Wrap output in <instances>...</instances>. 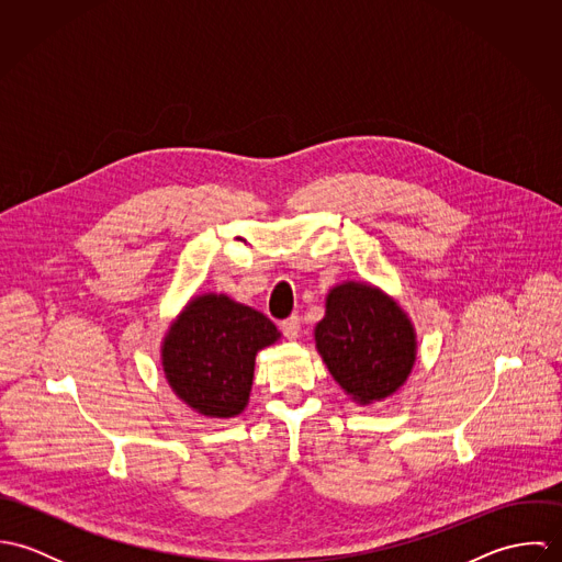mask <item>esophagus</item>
<instances>
[{
    "label": "esophagus",
    "instance_id": "1",
    "mask_svg": "<svg viewBox=\"0 0 562 562\" xmlns=\"http://www.w3.org/2000/svg\"><path fill=\"white\" fill-rule=\"evenodd\" d=\"M281 330H283V335L288 339H299V335H301V318L292 316V318L281 322Z\"/></svg>",
    "mask_w": 562,
    "mask_h": 562
}]
</instances>
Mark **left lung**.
<instances>
[{
    "label": "left lung",
    "mask_w": 562,
    "mask_h": 562,
    "mask_svg": "<svg viewBox=\"0 0 562 562\" xmlns=\"http://www.w3.org/2000/svg\"><path fill=\"white\" fill-rule=\"evenodd\" d=\"M314 339L330 376L357 404L394 396L417 359L413 322L381 288L344 281L328 290Z\"/></svg>",
    "instance_id": "left-lung-1"
}]
</instances>
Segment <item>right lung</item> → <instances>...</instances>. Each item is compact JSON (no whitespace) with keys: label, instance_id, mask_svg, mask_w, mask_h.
<instances>
[{"label":"right lung","instance_id":"right-lung-1","mask_svg":"<svg viewBox=\"0 0 562 562\" xmlns=\"http://www.w3.org/2000/svg\"><path fill=\"white\" fill-rule=\"evenodd\" d=\"M281 333L261 312L227 294L190 299L161 339V370L175 396L214 419L240 415L248 404L255 355Z\"/></svg>","mask_w":562,"mask_h":562}]
</instances>
